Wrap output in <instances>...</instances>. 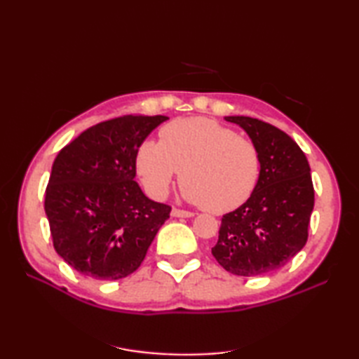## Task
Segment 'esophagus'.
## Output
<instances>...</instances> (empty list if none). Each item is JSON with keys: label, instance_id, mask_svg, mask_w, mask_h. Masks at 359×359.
Instances as JSON below:
<instances>
[{"label": "esophagus", "instance_id": "1", "mask_svg": "<svg viewBox=\"0 0 359 359\" xmlns=\"http://www.w3.org/2000/svg\"><path fill=\"white\" fill-rule=\"evenodd\" d=\"M171 216L174 217H193L194 215L191 211H185V210H179V208H172Z\"/></svg>", "mask_w": 359, "mask_h": 359}]
</instances>
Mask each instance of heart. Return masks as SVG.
<instances>
[{
	"label": "heart",
	"mask_w": 359,
	"mask_h": 359,
	"mask_svg": "<svg viewBox=\"0 0 359 359\" xmlns=\"http://www.w3.org/2000/svg\"><path fill=\"white\" fill-rule=\"evenodd\" d=\"M261 166L253 140L207 117L171 121L160 129V143L144 140L135 154L137 172L152 197H165L180 172L185 199L216 215L250 199Z\"/></svg>",
	"instance_id": "heart-1"
}]
</instances>
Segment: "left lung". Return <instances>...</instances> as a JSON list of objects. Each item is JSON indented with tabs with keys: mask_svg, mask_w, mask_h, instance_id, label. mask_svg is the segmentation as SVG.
Returning a JSON list of instances; mask_svg holds the SVG:
<instances>
[{
	"mask_svg": "<svg viewBox=\"0 0 359 359\" xmlns=\"http://www.w3.org/2000/svg\"><path fill=\"white\" fill-rule=\"evenodd\" d=\"M225 120L245 129L261 152L262 166L250 199L222 217L211 253L226 271L259 276L279 270L306 245L313 182L306 154L284 131L251 117Z\"/></svg>",
	"mask_w": 359,
	"mask_h": 359,
	"instance_id": "8db88e82",
	"label": "left lung"
}]
</instances>
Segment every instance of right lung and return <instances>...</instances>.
Listing matches in <instances>:
<instances>
[{
  "label": "right lung",
  "instance_id": "obj_1",
  "mask_svg": "<svg viewBox=\"0 0 359 359\" xmlns=\"http://www.w3.org/2000/svg\"><path fill=\"white\" fill-rule=\"evenodd\" d=\"M165 116L97 123L58 152L44 197L53 248L83 276L117 280L139 269L171 207L148 199L135 154Z\"/></svg>",
  "mask_w": 359,
  "mask_h": 359
}]
</instances>
